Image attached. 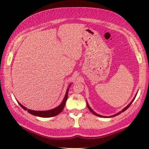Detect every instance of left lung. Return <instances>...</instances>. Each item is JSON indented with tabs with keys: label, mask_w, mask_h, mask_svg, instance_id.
Masks as SVG:
<instances>
[{
	"label": "left lung",
	"mask_w": 149,
	"mask_h": 149,
	"mask_svg": "<svg viewBox=\"0 0 149 149\" xmlns=\"http://www.w3.org/2000/svg\"><path fill=\"white\" fill-rule=\"evenodd\" d=\"M136 95H135V96H134V98L133 99V100H132V101H131L130 103V104L128 105H127V106H126V107H125V108H124L123 110H121V111H120V112H119V113H116V114H115V115H113V116H110V117H115V116H118L119 115V114H120V113H122V112H124V111H125V110H126V109H128L129 108V107L131 105V103H133V102L134 101V98H135V97H136ZM87 107H88V108L89 109V110H90V111L93 113V114H95V115H96V116H98V117H107L106 116H100V115H98V114H96L94 111H93V110L91 109V107H89V105H88V103H87Z\"/></svg>",
	"instance_id": "8db88e82"
}]
</instances>
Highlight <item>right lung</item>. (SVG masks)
Listing matches in <instances>:
<instances>
[{
    "label": "right lung",
    "mask_w": 149,
    "mask_h": 149,
    "mask_svg": "<svg viewBox=\"0 0 149 149\" xmlns=\"http://www.w3.org/2000/svg\"><path fill=\"white\" fill-rule=\"evenodd\" d=\"M69 87H70V86H68V88L67 89V91L66 93V95L65 96V98L63 100V102H61V104L59 105L58 107H56V108H54L52 110H46V111H37V110H30V109H26V107H25L24 106H23L21 103H19V105L22 107V108L25 110H27L28 112L32 114L33 116H39V117H54L55 116H57L58 114L60 113L62 110H63L64 107L65 105V103H66V101L67 100L68 98V89Z\"/></svg>",
    "instance_id": "add662e5"
}]
</instances>
